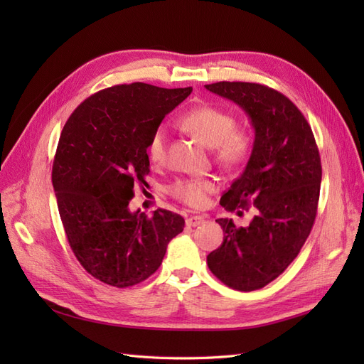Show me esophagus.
I'll return each mask as SVG.
<instances>
[{
	"instance_id": "esophagus-1",
	"label": "esophagus",
	"mask_w": 364,
	"mask_h": 364,
	"mask_svg": "<svg viewBox=\"0 0 364 364\" xmlns=\"http://www.w3.org/2000/svg\"><path fill=\"white\" fill-rule=\"evenodd\" d=\"M203 222H205V220H203L202 217H199V215H191V217L186 218V226H188V228H196V226L202 225Z\"/></svg>"
}]
</instances>
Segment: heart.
Returning a JSON list of instances; mask_svg holds the SVG:
<instances>
[{
	"mask_svg": "<svg viewBox=\"0 0 364 364\" xmlns=\"http://www.w3.org/2000/svg\"><path fill=\"white\" fill-rule=\"evenodd\" d=\"M181 126L190 132L206 147H214V159L225 168H237L252 155L253 136L245 127L237 126L234 114L217 106H199L182 115ZM168 132L158 126L149 138L147 155L151 162H162L167 153ZM214 191V182L209 179H179L168 186V193L179 202L200 208L206 203L208 194Z\"/></svg>",
	"mask_w": 364,
	"mask_h": 364,
	"instance_id": "b5f03b06",
	"label": "heart"
}]
</instances>
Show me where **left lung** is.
Returning a JSON list of instances; mask_svg holds the SVG:
<instances>
[{
  "mask_svg": "<svg viewBox=\"0 0 364 364\" xmlns=\"http://www.w3.org/2000/svg\"><path fill=\"white\" fill-rule=\"evenodd\" d=\"M205 87L243 107L255 130L243 174L220 199L228 211L252 203L255 217L247 228H237L230 218L215 220L225 238L206 258L209 270L228 287L253 291L290 266L311 232L322 182L321 155L308 121L279 91L249 82Z\"/></svg>",
  "mask_w": 364,
  "mask_h": 364,
  "instance_id": "1",
  "label": "left lung"
}]
</instances>
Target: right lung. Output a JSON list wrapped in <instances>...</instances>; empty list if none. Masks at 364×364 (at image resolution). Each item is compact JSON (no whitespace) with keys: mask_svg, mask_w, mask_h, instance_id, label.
Listing matches in <instances>:
<instances>
[{"mask_svg":"<svg viewBox=\"0 0 364 364\" xmlns=\"http://www.w3.org/2000/svg\"><path fill=\"white\" fill-rule=\"evenodd\" d=\"M193 87L117 85L87 97L65 123L53 162V188L70 247L98 281L126 289L146 281L164 259L182 215L129 211L134 185L150 173L147 142Z\"/></svg>","mask_w":364,"mask_h":364,"instance_id":"right-lung-1","label":"right lung"}]
</instances>
